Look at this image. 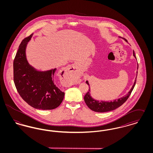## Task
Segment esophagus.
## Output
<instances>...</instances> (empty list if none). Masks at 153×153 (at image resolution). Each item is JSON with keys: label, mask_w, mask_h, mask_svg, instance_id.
I'll list each match as a JSON object with an SVG mask.
<instances>
[{"label": "esophagus", "mask_w": 153, "mask_h": 153, "mask_svg": "<svg viewBox=\"0 0 153 153\" xmlns=\"http://www.w3.org/2000/svg\"><path fill=\"white\" fill-rule=\"evenodd\" d=\"M77 72V66L76 64H72L68 66V67L66 68L65 73L71 75Z\"/></svg>", "instance_id": "esophagus-1"}]
</instances>
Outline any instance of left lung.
<instances>
[{
    "label": "left lung",
    "instance_id": "left-lung-1",
    "mask_svg": "<svg viewBox=\"0 0 153 153\" xmlns=\"http://www.w3.org/2000/svg\"><path fill=\"white\" fill-rule=\"evenodd\" d=\"M124 39L126 42H127V41L125 38H124ZM133 55L135 57V58H137L135 55V53L134 51H133ZM137 73H138V72H137ZM136 81H137V77L135 79L132 87L131 88V90L128 92V93L127 95L117 99V100H115L113 102H99V101H97L95 99H94L90 95V93H89L90 88L89 89V91L84 96V101L85 102L86 104L87 105L88 107L91 110L95 111V112H108V111H111L117 109V108L121 106L128 99V98L131 95V92H132L134 88L135 85ZM86 83L88 85H89L88 81H86Z\"/></svg>",
    "mask_w": 153,
    "mask_h": 153
}]
</instances>
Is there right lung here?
I'll use <instances>...</instances> for the list:
<instances>
[{
  "label": "right lung",
  "instance_id": "add662e5",
  "mask_svg": "<svg viewBox=\"0 0 153 153\" xmlns=\"http://www.w3.org/2000/svg\"><path fill=\"white\" fill-rule=\"evenodd\" d=\"M32 35L22 40L15 57V85L21 97L33 108L43 110L55 109L62 102L65 93L54 84L57 69L39 72L29 64L25 51Z\"/></svg>",
  "mask_w": 153,
  "mask_h": 153
}]
</instances>
